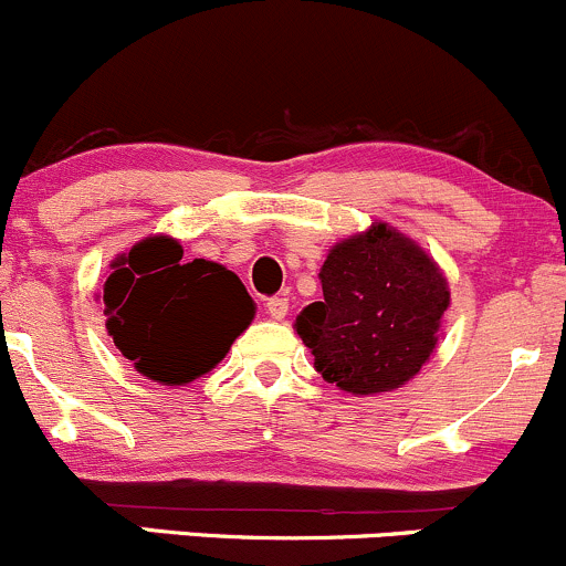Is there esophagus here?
I'll list each match as a JSON object with an SVG mask.
<instances>
[{
    "instance_id": "1",
    "label": "esophagus",
    "mask_w": 566,
    "mask_h": 566,
    "mask_svg": "<svg viewBox=\"0 0 566 566\" xmlns=\"http://www.w3.org/2000/svg\"><path fill=\"white\" fill-rule=\"evenodd\" d=\"M265 310H268V315H271L273 319H282L284 315H287L290 301H287V298H282V295H273V298H268Z\"/></svg>"
}]
</instances>
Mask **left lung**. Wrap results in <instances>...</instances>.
<instances>
[{"label":"left lung","instance_id":"obj_1","mask_svg":"<svg viewBox=\"0 0 566 566\" xmlns=\"http://www.w3.org/2000/svg\"><path fill=\"white\" fill-rule=\"evenodd\" d=\"M319 284L323 301L295 319L317 373L353 394L408 384L430 358L449 306L436 262L391 227L373 224L331 249Z\"/></svg>","mask_w":566,"mask_h":566}]
</instances>
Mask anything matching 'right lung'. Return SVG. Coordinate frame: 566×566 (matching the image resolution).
<instances>
[{"label": "right lung", "instance_id": "add662e5", "mask_svg": "<svg viewBox=\"0 0 566 566\" xmlns=\"http://www.w3.org/2000/svg\"><path fill=\"white\" fill-rule=\"evenodd\" d=\"M101 301L119 353L167 386L210 373L254 317V301L235 273L219 262H182L180 243L167 235L117 256Z\"/></svg>", "mask_w": 566, "mask_h": 566}]
</instances>
